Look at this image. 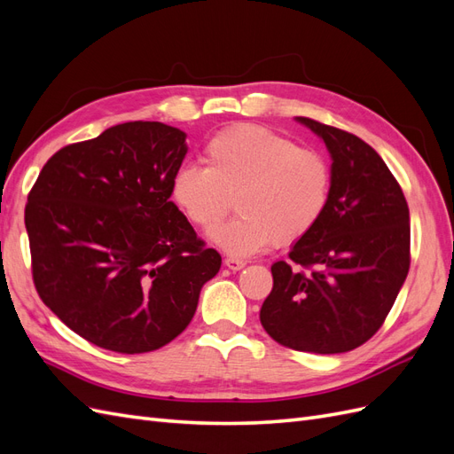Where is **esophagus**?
I'll list each match as a JSON object with an SVG mask.
<instances>
[{"label": "esophagus", "instance_id": "esophagus-1", "mask_svg": "<svg viewBox=\"0 0 454 454\" xmlns=\"http://www.w3.org/2000/svg\"><path fill=\"white\" fill-rule=\"evenodd\" d=\"M225 267L231 269L232 272H237V270H240V269L246 267V261L237 259V257H227V259H225Z\"/></svg>", "mask_w": 454, "mask_h": 454}]
</instances>
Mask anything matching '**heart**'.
Listing matches in <instances>:
<instances>
[{
    "label": "heart",
    "instance_id": "b5f03b06",
    "mask_svg": "<svg viewBox=\"0 0 454 454\" xmlns=\"http://www.w3.org/2000/svg\"><path fill=\"white\" fill-rule=\"evenodd\" d=\"M206 167L184 164L170 197L189 222L210 229L237 200L239 214L210 232L231 255H254L277 240L290 244L314 229L325 212L332 172L312 149L259 125L215 134L204 147Z\"/></svg>",
    "mask_w": 454,
    "mask_h": 454
}]
</instances>
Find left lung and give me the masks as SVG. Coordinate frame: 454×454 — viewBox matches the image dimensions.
<instances>
[{
  "instance_id": "obj_1",
  "label": "left lung",
  "mask_w": 454,
  "mask_h": 454,
  "mask_svg": "<svg viewBox=\"0 0 454 454\" xmlns=\"http://www.w3.org/2000/svg\"><path fill=\"white\" fill-rule=\"evenodd\" d=\"M325 144L332 189L320 222L290 261L272 263L259 312L284 347L314 354L358 348L387 318L409 272V208L377 151L358 136L295 117Z\"/></svg>"
}]
</instances>
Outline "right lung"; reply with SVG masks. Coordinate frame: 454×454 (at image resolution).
<instances>
[{
	"label": "right lung",
	"mask_w": 454,
	"mask_h": 454,
	"mask_svg": "<svg viewBox=\"0 0 454 454\" xmlns=\"http://www.w3.org/2000/svg\"><path fill=\"white\" fill-rule=\"evenodd\" d=\"M187 134L134 121L54 153L24 223L41 301L96 347L142 354L193 320L222 255L170 200Z\"/></svg>",
	"instance_id": "1"
}]
</instances>
